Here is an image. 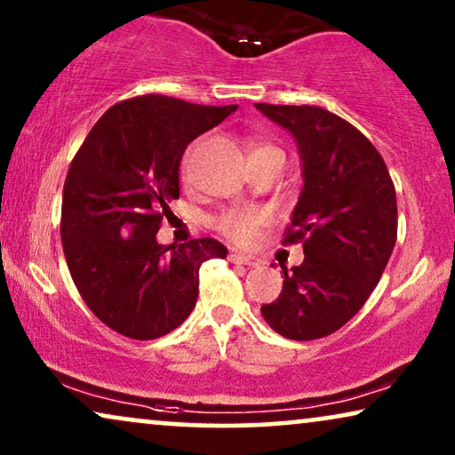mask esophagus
Listing matches in <instances>:
<instances>
[{"mask_svg": "<svg viewBox=\"0 0 455 455\" xmlns=\"http://www.w3.org/2000/svg\"><path fill=\"white\" fill-rule=\"evenodd\" d=\"M229 260H232L234 265H244V267H259V265H263V260H260V259L251 257V254H244V252H238V251L229 252Z\"/></svg>", "mask_w": 455, "mask_h": 455, "instance_id": "esophagus-1", "label": "esophagus"}]
</instances>
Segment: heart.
<instances>
[{
    "mask_svg": "<svg viewBox=\"0 0 455 455\" xmlns=\"http://www.w3.org/2000/svg\"><path fill=\"white\" fill-rule=\"evenodd\" d=\"M260 148V147H259ZM190 176V155H186L182 161V178L188 180ZM265 213L260 211H246V209H229L217 217L215 228L217 232L226 235L228 240L238 242V244H248L254 240L259 228L265 223Z\"/></svg>",
    "mask_w": 455,
    "mask_h": 455,
    "instance_id": "1",
    "label": "heart"
}]
</instances>
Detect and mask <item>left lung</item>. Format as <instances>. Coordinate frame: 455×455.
Wrapping results in <instances>:
<instances>
[{
	"label": "left lung",
	"mask_w": 455,
	"mask_h": 455,
	"mask_svg": "<svg viewBox=\"0 0 455 455\" xmlns=\"http://www.w3.org/2000/svg\"><path fill=\"white\" fill-rule=\"evenodd\" d=\"M294 136L304 186L283 244L302 242V265L260 313L288 339H319L344 327L375 290L397 238V201L372 142L339 116L313 105L257 103Z\"/></svg>",
	"instance_id": "1"
}]
</instances>
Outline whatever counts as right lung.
Masks as SVG:
<instances>
[{"label": "right lung", "instance_id": "right-lung-1", "mask_svg": "<svg viewBox=\"0 0 455 455\" xmlns=\"http://www.w3.org/2000/svg\"><path fill=\"white\" fill-rule=\"evenodd\" d=\"M238 105L165 95L116 103L74 155L61 196L68 269L92 315L132 339H157L188 319L198 269L226 259L213 238L164 246L157 232L180 196V161L196 136Z\"/></svg>", "mask_w": 455, "mask_h": 455}]
</instances>
